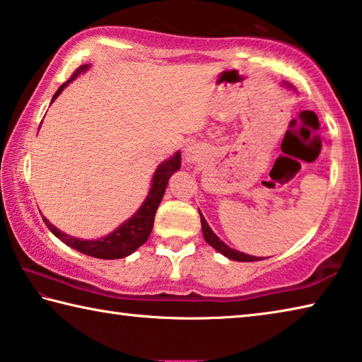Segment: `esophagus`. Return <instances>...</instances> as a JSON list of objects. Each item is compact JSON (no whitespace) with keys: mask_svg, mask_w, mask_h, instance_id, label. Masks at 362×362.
Returning a JSON list of instances; mask_svg holds the SVG:
<instances>
[{"mask_svg":"<svg viewBox=\"0 0 362 362\" xmlns=\"http://www.w3.org/2000/svg\"><path fill=\"white\" fill-rule=\"evenodd\" d=\"M185 161L187 163H193L194 161V155H193L192 148H187V151H185Z\"/></svg>","mask_w":362,"mask_h":362,"instance_id":"obj_1","label":"esophagus"}]
</instances>
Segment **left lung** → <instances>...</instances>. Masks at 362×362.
Masks as SVG:
<instances>
[{"label":"left lung","mask_w":362,"mask_h":362,"mask_svg":"<svg viewBox=\"0 0 362 362\" xmlns=\"http://www.w3.org/2000/svg\"><path fill=\"white\" fill-rule=\"evenodd\" d=\"M287 88H291L289 84H286ZM199 217H201V230H203V236L206 243L209 244V246H212L214 249L217 250V252L223 254L225 257H228V259L231 260H236V262H255V260H262L260 257H254V255H249V254H244V252H240V250L236 249H231L230 246H226V244L220 240V238L216 235V233L212 231V228L209 226V223L206 222V218L203 214H201L199 211Z\"/></svg>","instance_id":"8db88e82"}]
</instances>
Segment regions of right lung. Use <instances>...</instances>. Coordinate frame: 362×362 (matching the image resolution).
<instances>
[{
    "label": "right lung",
    "mask_w": 362,
    "mask_h": 362,
    "mask_svg": "<svg viewBox=\"0 0 362 362\" xmlns=\"http://www.w3.org/2000/svg\"><path fill=\"white\" fill-rule=\"evenodd\" d=\"M86 70H89V64L79 66V69L73 73L69 81H65L60 86L57 93L52 97V102L57 99L60 93H62L73 79H76ZM180 151H177L174 153V156H170L166 161L159 164L155 174H153L150 192L146 194L142 206L139 207L137 212L134 214L131 218H127L124 223H121L118 228L107 236L97 238V240H79V238L70 236L66 235V233L60 231L57 226H54L46 217H42V220H45L47 228L51 230L60 241L65 243L66 246H70L71 249L79 250V252L84 255H90L95 257V259L103 260L124 259V257L136 252V250L148 240L150 233L153 230V222H155L156 209L159 203H161L164 192H166L170 175L180 169Z\"/></svg>",
    "instance_id": "obj_1"
}]
</instances>
